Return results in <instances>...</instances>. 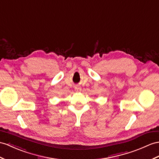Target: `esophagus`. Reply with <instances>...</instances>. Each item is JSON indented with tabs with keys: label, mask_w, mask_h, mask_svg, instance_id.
<instances>
[{
	"label": "esophagus",
	"mask_w": 159,
	"mask_h": 159,
	"mask_svg": "<svg viewBox=\"0 0 159 159\" xmlns=\"http://www.w3.org/2000/svg\"><path fill=\"white\" fill-rule=\"evenodd\" d=\"M75 90L77 92H81V90H82V88H81L80 87H78V86H75Z\"/></svg>",
	"instance_id": "obj_1"
}]
</instances>
